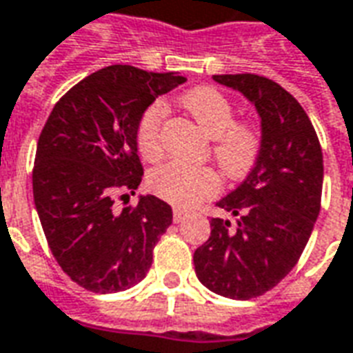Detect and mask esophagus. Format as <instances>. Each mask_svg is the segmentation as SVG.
Segmentation results:
<instances>
[{
	"mask_svg": "<svg viewBox=\"0 0 353 353\" xmlns=\"http://www.w3.org/2000/svg\"><path fill=\"white\" fill-rule=\"evenodd\" d=\"M185 217H187V214H185L183 210H179V208H174V221L181 223Z\"/></svg>",
	"mask_w": 353,
	"mask_h": 353,
	"instance_id": "esophagus-1",
	"label": "esophagus"
}]
</instances>
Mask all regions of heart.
<instances>
[{
  "instance_id": "heart-1",
  "label": "heart",
  "mask_w": 353,
  "mask_h": 353,
  "mask_svg": "<svg viewBox=\"0 0 353 353\" xmlns=\"http://www.w3.org/2000/svg\"><path fill=\"white\" fill-rule=\"evenodd\" d=\"M179 105L194 119L200 130L214 138L212 153L225 176L240 179L252 172L263 151L259 124L250 119H236L234 103L214 87L192 88L179 98ZM162 119L164 108L154 101L139 115L136 124V145L149 162L159 161L164 153ZM149 185L159 199L189 210L215 196L221 189V179L210 166L170 161L153 170Z\"/></svg>"
}]
</instances>
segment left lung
<instances>
[{"instance_id": "8db88e82", "label": "left lung", "mask_w": 353, "mask_h": 353, "mask_svg": "<svg viewBox=\"0 0 353 353\" xmlns=\"http://www.w3.org/2000/svg\"><path fill=\"white\" fill-rule=\"evenodd\" d=\"M255 103L263 151L250 176L215 206L210 238L194 252V272L217 295L248 301L276 288L301 259L321 208L323 154L303 105L276 81L255 73L214 75Z\"/></svg>"}]
</instances>
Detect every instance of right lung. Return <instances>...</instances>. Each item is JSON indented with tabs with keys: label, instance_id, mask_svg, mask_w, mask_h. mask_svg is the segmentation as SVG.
Returning <instances> with one entry per match:
<instances>
[{
	"label": "right lung",
	"instance_id": "obj_1",
	"mask_svg": "<svg viewBox=\"0 0 353 353\" xmlns=\"http://www.w3.org/2000/svg\"><path fill=\"white\" fill-rule=\"evenodd\" d=\"M185 81L108 65L70 88L39 134L32 183L43 232L60 268L92 293H117L143 280L172 225V208L157 196L123 210L115 204L134 194L143 176L139 115Z\"/></svg>",
	"mask_w": 353,
	"mask_h": 353
}]
</instances>
